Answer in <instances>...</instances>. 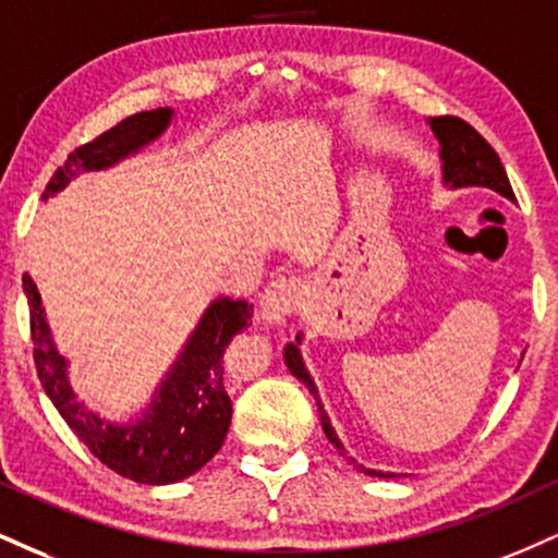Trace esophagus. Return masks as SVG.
<instances>
[{
  "label": "esophagus",
  "mask_w": 558,
  "mask_h": 558,
  "mask_svg": "<svg viewBox=\"0 0 558 558\" xmlns=\"http://www.w3.org/2000/svg\"><path fill=\"white\" fill-rule=\"evenodd\" d=\"M304 299V283L293 275L275 278L262 293V317L270 322H280L288 314H293Z\"/></svg>",
  "instance_id": "obj_1"
}]
</instances>
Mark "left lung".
Wrapping results in <instances>:
<instances>
[{
	"instance_id": "8db88e82",
	"label": "left lung",
	"mask_w": 558,
	"mask_h": 558,
	"mask_svg": "<svg viewBox=\"0 0 558 558\" xmlns=\"http://www.w3.org/2000/svg\"><path fill=\"white\" fill-rule=\"evenodd\" d=\"M432 130L441 143V171H445V181H449L452 186H492L494 192L505 194V197L514 199L512 184H509L505 166H501L499 156L492 145L483 140V134L465 122L460 117H436L432 119ZM286 364L291 368L293 377H299L317 398V389H314V381L308 377V372L301 364V355L296 345L286 348ZM319 402V400H317ZM322 411V405H319ZM322 418V428H325L327 439L332 441L335 447L343 452V445L335 436V428L330 426V418L327 413H319ZM364 471V468H361ZM368 475H385L377 471H364Z\"/></svg>"
}]
</instances>
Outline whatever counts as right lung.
Segmentation results:
<instances>
[{
	"mask_svg": "<svg viewBox=\"0 0 558 558\" xmlns=\"http://www.w3.org/2000/svg\"><path fill=\"white\" fill-rule=\"evenodd\" d=\"M171 109L132 113L90 143L75 147L53 171L46 194L64 190L80 171H100L156 140L169 126ZM23 288L31 306L33 361L38 379L66 426L113 473L137 483L163 486L197 473L223 447L231 424V398L223 381V353L236 332L252 325V304L218 299L179 355L156 402L130 426H113L87 411L64 377V359L51 343L41 296L28 272Z\"/></svg>",
	"mask_w": 558,
	"mask_h": 558,
	"instance_id": "add662e5",
	"label": "right lung"
}]
</instances>
